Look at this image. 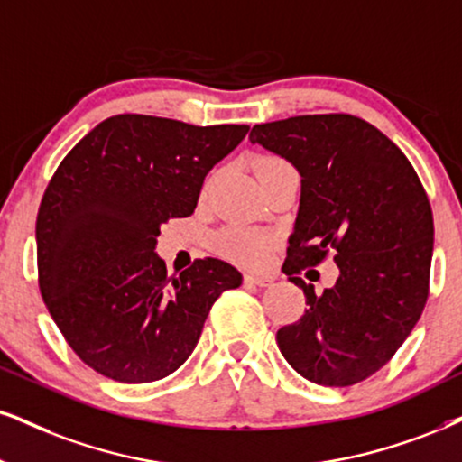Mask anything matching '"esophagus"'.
<instances>
[{
    "label": "esophagus",
    "mask_w": 462,
    "mask_h": 462,
    "mask_svg": "<svg viewBox=\"0 0 462 462\" xmlns=\"http://www.w3.org/2000/svg\"><path fill=\"white\" fill-rule=\"evenodd\" d=\"M244 281L248 284H257V287H270V284L274 282V278L267 274H246L244 276Z\"/></svg>",
    "instance_id": "34e87169"
}]
</instances>
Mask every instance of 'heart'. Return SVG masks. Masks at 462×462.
<instances>
[{"mask_svg":"<svg viewBox=\"0 0 462 462\" xmlns=\"http://www.w3.org/2000/svg\"><path fill=\"white\" fill-rule=\"evenodd\" d=\"M291 169V164L278 156H261L257 161V173L265 175L272 171ZM222 250L233 259L246 265H259L270 253V237L265 233L250 229H231L222 236Z\"/></svg>","mask_w":462,"mask_h":462,"instance_id":"obj_1","label":"heart"}]
</instances>
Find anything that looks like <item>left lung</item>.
Returning a JSON list of instances; mask_svg holds the SVG:
<instances>
[{
  "label": "left lung",
  "mask_w": 462,
  "mask_h": 462,
  "mask_svg": "<svg viewBox=\"0 0 462 462\" xmlns=\"http://www.w3.org/2000/svg\"><path fill=\"white\" fill-rule=\"evenodd\" d=\"M250 143L301 175L282 272L309 309L278 329V349L312 383H360L392 360L429 298L435 226L422 181L388 136L346 113L259 124ZM329 252L341 274L317 296L299 274Z\"/></svg>",
  "instance_id": "1"
}]
</instances>
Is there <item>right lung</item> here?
Wrapping results in <instances>:
<instances>
[{"label": "right lung", "mask_w": 462, "mask_h": 462, "mask_svg": "<svg viewBox=\"0 0 462 462\" xmlns=\"http://www.w3.org/2000/svg\"><path fill=\"white\" fill-rule=\"evenodd\" d=\"M246 133L124 113L57 167L36 220L38 284L66 343L96 373L119 383L175 373L214 301L242 284L212 257L167 276L153 250L162 222L195 212L205 175Z\"/></svg>", "instance_id": "add662e5"}]
</instances>
